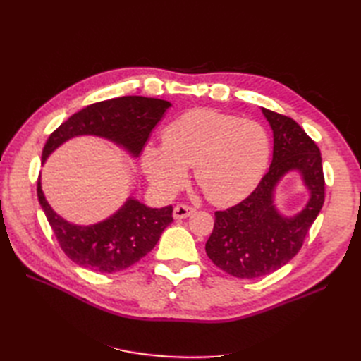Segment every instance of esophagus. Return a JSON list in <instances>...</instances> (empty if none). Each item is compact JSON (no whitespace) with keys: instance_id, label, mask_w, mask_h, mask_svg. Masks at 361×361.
<instances>
[{"instance_id":"esophagus-1","label":"esophagus","mask_w":361,"mask_h":361,"mask_svg":"<svg viewBox=\"0 0 361 361\" xmlns=\"http://www.w3.org/2000/svg\"><path fill=\"white\" fill-rule=\"evenodd\" d=\"M192 212H194V209H192L191 206H187V204H178L176 207H174L173 216H174V220H183V218L190 216Z\"/></svg>"}]
</instances>
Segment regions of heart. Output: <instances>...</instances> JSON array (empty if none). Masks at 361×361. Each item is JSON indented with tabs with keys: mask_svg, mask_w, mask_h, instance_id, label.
<instances>
[{
	"mask_svg": "<svg viewBox=\"0 0 361 361\" xmlns=\"http://www.w3.org/2000/svg\"><path fill=\"white\" fill-rule=\"evenodd\" d=\"M269 152L267 130L257 122L215 110H191L166 126L162 146H145L141 166L161 197L176 192L192 167L206 197L227 206L255 191L268 167Z\"/></svg>",
	"mask_w": 361,
	"mask_h": 361,
	"instance_id": "obj_1",
	"label": "heart"
}]
</instances>
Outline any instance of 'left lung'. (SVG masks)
Segmentation results:
<instances>
[{
    "instance_id": "8db88e82",
    "label": "left lung",
    "mask_w": 361,
    "mask_h": 361,
    "mask_svg": "<svg viewBox=\"0 0 361 361\" xmlns=\"http://www.w3.org/2000/svg\"><path fill=\"white\" fill-rule=\"evenodd\" d=\"M272 129L274 149L268 173L245 200L215 212L206 255L238 279L271 274L298 253L310 226L324 204V173L319 147L290 117L262 108ZM302 176L310 191L303 209L288 217L275 206V188L288 172Z\"/></svg>"
}]
</instances>
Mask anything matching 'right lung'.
Masks as SVG:
<instances>
[{
  "mask_svg": "<svg viewBox=\"0 0 361 361\" xmlns=\"http://www.w3.org/2000/svg\"><path fill=\"white\" fill-rule=\"evenodd\" d=\"M170 106L167 101L145 96H123L85 106L49 135L42 152V164L66 141L82 135L105 138L138 158L152 129ZM37 197L64 255L76 265L102 274L137 264L157 245L164 228L173 221L171 206L149 207L128 197L104 221L80 226L64 220L52 209L42 191L40 178Z\"/></svg>",
  "mask_w": 361,
  "mask_h": 361,
  "instance_id": "1",
  "label": "right lung"
}]
</instances>
